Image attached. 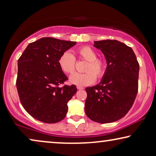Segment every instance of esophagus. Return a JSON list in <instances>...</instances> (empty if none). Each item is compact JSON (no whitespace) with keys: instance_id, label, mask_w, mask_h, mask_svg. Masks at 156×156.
<instances>
[{"instance_id":"esophagus-1","label":"esophagus","mask_w":156,"mask_h":156,"mask_svg":"<svg viewBox=\"0 0 156 156\" xmlns=\"http://www.w3.org/2000/svg\"><path fill=\"white\" fill-rule=\"evenodd\" d=\"M76 88H77V89H84V87H76Z\"/></svg>"}]
</instances>
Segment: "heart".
<instances>
[{
	"instance_id": "heart-1",
	"label": "heart",
	"mask_w": 156,
	"mask_h": 156,
	"mask_svg": "<svg viewBox=\"0 0 156 156\" xmlns=\"http://www.w3.org/2000/svg\"><path fill=\"white\" fill-rule=\"evenodd\" d=\"M79 59H84L87 62L83 74H74L69 78L72 84L78 87H84L93 84L97 79L104 76L107 68V62L103 57H97V53L93 48L89 46H82L76 50ZM58 65L63 72L72 74L75 70L76 59L74 55L68 51H65L59 56Z\"/></svg>"
}]
</instances>
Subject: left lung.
Segmentation results:
<instances>
[{
	"instance_id": "left-lung-1",
	"label": "left lung",
	"mask_w": 156,
	"mask_h": 156,
	"mask_svg": "<svg viewBox=\"0 0 156 156\" xmlns=\"http://www.w3.org/2000/svg\"><path fill=\"white\" fill-rule=\"evenodd\" d=\"M107 62L99 84L87 87L85 113L95 122H114L131 109L138 89L139 63L130 47L116 40L95 41Z\"/></svg>"
}]
</instances>
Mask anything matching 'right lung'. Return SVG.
<instances>
[{"label": "right lung", "instance_id": "right-lung-1", "mask_svg": "<svg viewBox=\"0 0 156 156\" xmlns=\"http://www.w3.org/2000/svg\"><path fill=\"white\" fill-rule=\"evenodd\" d=\"M76 44L53 37L30 43L18 60L16 87L23 108L38 121L59 122L67 113V102L76 92L75 85H59L68 80L58 65L62 53Z\"/></svg>", "mask_w": 156, "mask_h": 156}]
</instances>
